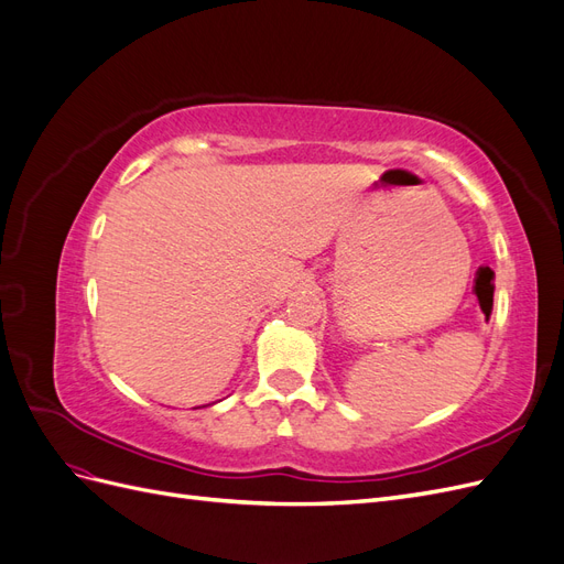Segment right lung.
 Instances as JSON below:
<instances>
[{"mask_svg": "<svg viewBox=\"0 0 564 564\" xmlns=\"http://www.w3.org/2000/svg\"><path fill=\"white\" fill-rule=\"evenodd\" d=\"M216 402H220V400H216ZM216 402H209V404H202V406H212V404H216ZM193 409H199V406H193Z\"/></svg>", "mask_w": 564, "mask_h": 564, "instance_id": "obj_1", "label": "right lung"}]
</instances>
